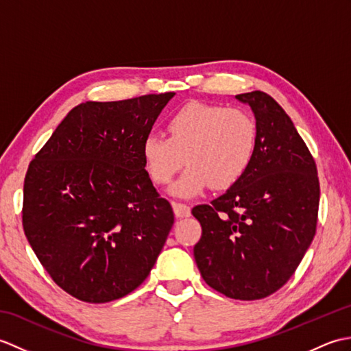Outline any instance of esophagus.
Listing matches in <instances>:
<instances>
[{"mask_svg":"<svg viewBox=\"0 0 351 351\" xmlns=\"http://www.w3.org/2000/svg\"><path fill=\"white\" fill-rule=\"evenodd\" d=\"M173 211H175L176 217H180V219L190 217V215H191V208L189 205H185V204L173 202Z\"/></svg>","mask_w":351,"mask_h":351,"instance_id":"esophagus-1","label":"esophagus"}]
</instances>
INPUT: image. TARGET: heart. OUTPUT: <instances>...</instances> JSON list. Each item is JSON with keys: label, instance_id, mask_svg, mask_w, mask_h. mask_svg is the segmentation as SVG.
Here are the masks:
<instances>
[{"label": "heart", "instance_id": "obj_1", "mask_svg": "<svg viewBox=\"0 0 351 351\" xmlns=\"http://www.w3.org/2000/svg\"><path fill=\"white\" fill-rule=\"evenodd\" d=\"M169 137L149 134L141 158L151 180L166 185L185 169L170 195L193 199L213 184L232 187L247 173L258 149V123L247 110L219 104L189 102L167 121Z\"/></svg>", "mask_w": 351, "mask_h": 351}]
</instances>
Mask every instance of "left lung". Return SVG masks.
<instances>
[{
	"instance_id": "1",
	"label": "left lung",
	"mask_w": 351,
	"mask_h": 351,
	"mask_svg": "<svg viewBox=\"0 0 351 351\" xmlns=\"http://www.w3.org/2000/svg\"><path fill=\"white\" fill-rule=\"evenodd\" d=\"M235 99L255 116L256 155L225 195L193 208L202 226L193 253L211 288L258 300L285 285L314 240L319 182L308 146L270 95L255 90Z\"/></svg>"
}]
</instances>
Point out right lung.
<instances>
[{
    "mask_svg": "<svg viewBox=\"0 0 351 351\" xmlns=\"http://www.w3.org/2000/svg\"><path fill=\"white\" fill-rule=\"evenodd\" d=\"M175 93L72 108L24 182L27 240L58 287L107 303L141 285L175 215L156 193L141 143Z\"/></svg>",
    "mask_w": 351,
    "mask_h": 351,
    "instance_id": "obj_1",
    "label": "right lung"
}]
</instances>
